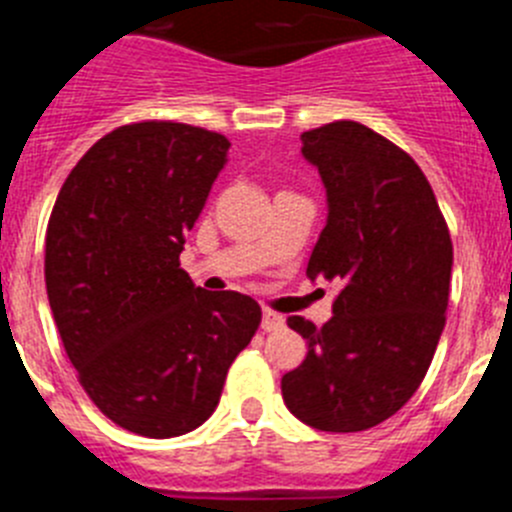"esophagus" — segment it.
Listing matches in <instances>:
<instances>
[{"label":"esophagus","instance_id":"esophagus-1","mask_svg":"<svg viewBox=\"0 0 512 512\" xmlns=\"http://www.w3.org/2000/svg\"><path fill=\"white\" fill-rule=\"evenodd\" d=\"M261 328H264L266 333H271V330H282L284 328V318H282V315H277V312L264 310V315H261Z\"/></svg>","mask_w":512,"mask_h":512}]
</instances>
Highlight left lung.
Listing matches in <instances>:
<instances>
[{"label": "left lung", "mask_w": 512, "mask_h": 512, "mask_svg": "<svg viewBox=\"0 0 512 512\" xmlns=\"http://www.w3.org/2000/svg\"><path fill=\"white\" fill-rule=\"evenodd\" d=\"M328 220L310 279L341 282L325 325L292 315L307 356L282 377L289 413L328 433L374 428L415 395L446 325L454 248L436 194L408 153L361 122L302 133Z\"/></svg>", "instance_id": "8db88e82"}]
</instances>
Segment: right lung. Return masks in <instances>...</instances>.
I'll use <instances>...</instances> for the list:
<instances>
[{
	"mask_svg": "<svg viewBox=\"0 0 512 512\" xmlns=\"http://www.w3.org/2000/svg\"><path fill=\"white\" fill-rule=\"evenodd\" d=\"M228 138L135 122L66 176L45 233V289L81 387L112 423L171 438L215 413L230 364L261 323L241 292H205L179 266Z\"/></svg>",
	"mask_w": 512,
	"mask_h": 512,
	"instance_id": "right-lung-1",
	"label": "right lung"
}]
</instances>
